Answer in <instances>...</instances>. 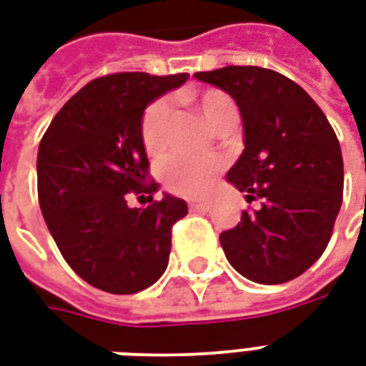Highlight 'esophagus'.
Instances as JSON below:
<instances>
[{"mask_svg": "<svg viewBox=\"0 0 366 366\" xmlns=\"http://www.w3.org/2000/svg\"><path fill=\"white\" fill-rule=\"evenodd\" d=\"M209 207H211V203L209 202H192L189 203V209H192V211H209Z\"/></svg>", "mask_w": 366, "mask_h": 366, "instance_id": "obj_1", "label": "esophagus"}]
</instances>
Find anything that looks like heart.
<instances>
[{
    "label": "heart",
    "mask_w": 366,
    "mask_h": 366,
    "mask_svg": "<svg viewBox=\"0 0 366 366\" xmlns=\"http://www.w3.org/2000/svg\"><path fill=\"white\" fill-rule=\"evenodd\" d=\"M192 102L214 130L238 119L236 105L228 94L217 88L184 94ZM169 117H171V103L167 99H157L152 103L142 119V144L146 152L157 157L167 149L169 144ZM222 169L219 157H188V155H171L161 163V178L167 188L184 197H202L213 186L214 177Z\"/></svg>",
    "instance_id": "heart-1"
}]
</instances>
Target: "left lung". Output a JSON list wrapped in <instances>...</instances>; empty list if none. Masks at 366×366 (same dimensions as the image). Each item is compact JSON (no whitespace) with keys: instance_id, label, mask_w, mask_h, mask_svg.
<instances>
[{"instance_id":"obj_1","label":"left lung","mask_w":366,"mask_h":366,"mask_svg":"<svg viewBox=\"0 0 366 366\" xmlns=\"http://www.w3.org/2000/svg\"><path fill=\"white\" fill-rule=\"evenodd\" d=\"M232 97L244 152L227 180L261 209L220 234L228 263L247 280L284 284L325 253L342 207L344 159L330 122L301 86L261 66L195 72Z\"/></svg>"}]
</instances>
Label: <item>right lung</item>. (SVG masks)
<instances>
[{
  "instance_id": "add662e5",
  "label": "right lung",
  "mask_w": 366,
  "mask_h": 366,
  "mask_svg": "<svg viewBox=\"0 0 366 366\" xmlns=\"http://www.w3.org/2000/svg\"><path fill=\"white\" fill-rule=\"evenodd\" d=\"M188 72H117L86 84L63 105L38 149V199L61 255L82 280L109 294H136L163 276L172 224L188 214L180 197L146 182L144 111L182 86ZM150 195L130 209L126 194ZM143 197V196H142Z\"/></svg>"
}]
</instances>
